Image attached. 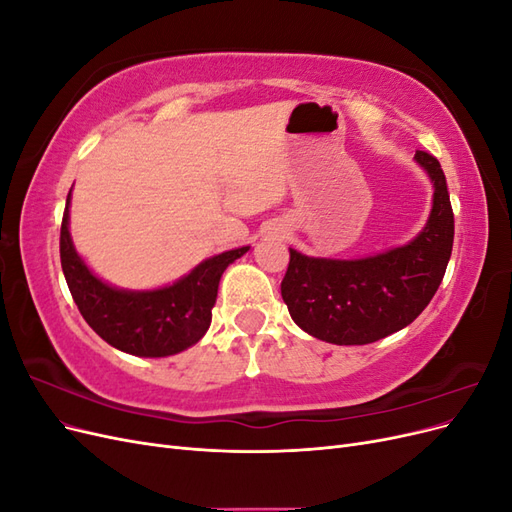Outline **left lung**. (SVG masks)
Here are the masks:
<instances>
[{
  "mask_svg": "<svg viewBox=\"0 0 512 512\" xmlns=\"http://www.w3.org/2000/svg\"><path fill=\"white\" fill-rule=\"evenodd\" d=\"M414 160L433 183V205L410 243L354 260L290 247L282 299L305 333L337 346L371 344L408 327L433 299L451 260L455 218L440 162L427 151H416Z\"/></svg>",
  "mask_w": 512,
  "mask_h": 512,
  "instance_id": "left-lung-1",
  "label": "left lung"
}]
</instances>
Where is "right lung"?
I'll list each match as a JSON object with an SVG mask.
<instances>
[{
	"mask_svg": "<svg viewBox=\"0 0 512 512\" xmlns=\"http://www.w3.org/2000/svg\"><path fill=\"white\" fill-rule=\"evenodd\" d=\"M72 192V190H70ZM70 194L61 220L59 256L74 303L106 344L134 356H170L188 350L211 324L222 273L250 247L207 258L175 284L123 290L102 282L76 254L70 237Z\"/></svg>",
	"mask_w": 512,
	"mask_h": 512,
	"instance_id": "obj_1",
	"label": "right lung"
}]
</instances>
